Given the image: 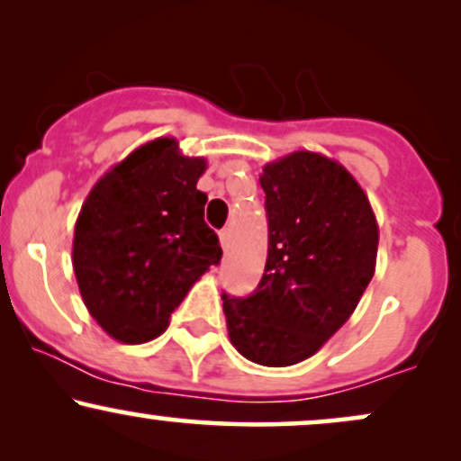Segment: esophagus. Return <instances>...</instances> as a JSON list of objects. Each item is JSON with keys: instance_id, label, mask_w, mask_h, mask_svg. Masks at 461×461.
<instances>
[{"instance_id": "obj_1", "label": "esophagus", "mask_w": 461, "mask_h": 461, "mask_svg": "<svg viewBox=\"0 0 461 461\" xmlns=\"http://www.w3.org/2000/svg\"><path fill=\"white\" fill-rule=\"evenodd\" d=\"M219 240H221V247H223V251H227V249H230V230L219 231Z\"/></svg>"}]
</instances>
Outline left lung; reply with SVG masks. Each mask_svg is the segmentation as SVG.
Wrapping results in <instances>:
<instances>
[{
	"instance_id": "left-lung-1",
	"label": "left lung",
	"mask_w": 461,
	"mask_h": 461,
	"mask_svg": "<svg viewBox=\"0 0 461 461\" xmlns=\"http://www.w3.org/2000/svg\"><path fill=\"white\" fill-rule=\"evenodd\" d=\"M268 258L251 297L223 294L231 345L249 362L293 366L314 356L357 308L377 264L379 227L340 162L293 151L264 164Z\"/></svg>"
}]
</instances>
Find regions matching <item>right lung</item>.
I'll list each match as a JSON object with an SVG mask.
<instances>
[{"label":"right lung","mask_w":461,"mask_h":461,"mask_svg":"<svg viewBox=\"0 0 461 461\" xmlns=\"http://www.w3.org/2000/svg\"><path fill=\"white\" fill-rule=\"evenodd\" d=\"M208 162L177 139L149 140L114 164L88 193L73 234V271L97 325L125 345L168 327L173 310L212 264L219 238L197 190Z\"/></svg>","instance_id":"1"}]
</instances>
